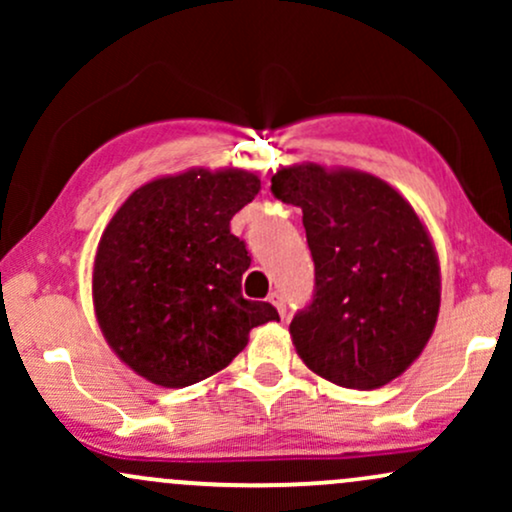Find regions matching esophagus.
<instances>
[{
	"instance_id": "34e87169",
	"label": "esophagus",
	"mask_w": 512,
	"mask_h": 512,
	"mask_svg": "<svg viewBox=\"0 0 512 512\" xmlns=\"http://www.w3.org/2000/svg\"><path fill=\"white\" fill-rule=\"evenodd\" d=\"M269 303H272L274 308L279 310V315H281V317H286V301H284V296H281L279 291H274L272 296H269Z\"/></svg>"
}]
</instances>
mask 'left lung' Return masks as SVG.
I'll return each mask as SVG.
<instances>
[{
	"instance_id": "obj_1",
	"label": "left lung",
	"mask_w": 512,
	"mask_h": 512,
	"mask_svg": "<svg viewBox=\"0 0 512 512\" xmlns=\"http://www.w3.org/2000/svg\"><path fill=\"white\" fill-rule=\"evenodd\" d=\"M272 195L303 211L315 296L291 320L303 363L349 390L402 375L431 339L440 262L414 207L354 168L298 163L276 170Z\"/></svg>"
}]
</instances>
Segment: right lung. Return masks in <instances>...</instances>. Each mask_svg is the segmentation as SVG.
Segmentation results:
<instances>
[{
  "instance_id": "add662e5",
  "label": "right lung",
  "mask_w": 512,
  "mask_h": 512,
  "mask_svg": "<svg viewBox=\"0 0 512 512\" xmlns=\"http://www.w3.org/2000/svg\"><path fill=\"white\" fill-rule=\"evenodd\" d=\"M260 192L240 168H190L134 190L105 226L93 260V310L125 366L161 387L195 385L279 320L243 298L250 267L231 219Z\"/></svg>"
}]
</instances>
